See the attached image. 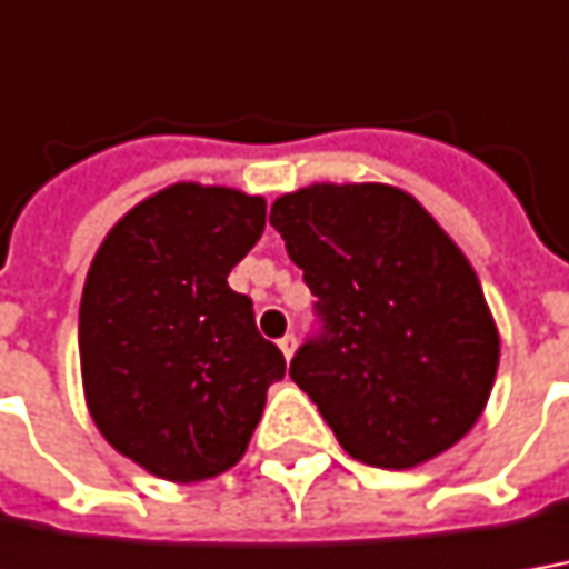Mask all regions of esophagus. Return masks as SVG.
Wrapping results in <instances>:
<instances>
[{"label": "esophagus", "instance_id": "34e87169", "mask_svg": "<svg viewBox=\"0 0 569 569\" xmlns=\"http://www.w3.org/2000/svg\"><path fill=\"white\" fill-rule=\"evenodd\" d=\"M277 346H280V351H283V355H286V361H289V358H292V351H296V336L286 333L283 339L277 342Z\"/></svg>", "mask_w": 569, "mask_h": 569}]
</instances>
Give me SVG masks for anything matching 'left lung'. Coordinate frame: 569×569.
I'll list each match as a JSON object with an SVG mask.
<instances>
[{
  "label": "left lung",
  "instance_id": "obj_1",
  "mask_svg": "<svg viewBox=\"0 0 569 569\" xmlns=\"http://www.w3.org/2000/svg\"><path fill=\"white\" fill-rule=\"evenodd\" d=\"M315 296L289 377L351 458L405 470L477 423L498 330L461 249L401 189H299L270 208Z\"/></svg>",
  "mask_w": 569,
  "mask_h": 569
}]
</instances>
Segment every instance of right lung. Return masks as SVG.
<instances>
[{"label":"right lung","mask_w":569,"mask_h":569,"mask_svg":"<svg viewBox=\"0 0 569 569\" xmlns=\"http://www.w3.org/2000/svg\"><path fill=\"white\" fill-rule=\"evenodd\" d=\"M268 204L177 183L114 223L80 299L87 405L111 446L149 473L199 482L252 439L283 351L227 277L264 233Z\"/></svg>","instance_id":"1"}]
</instances>
